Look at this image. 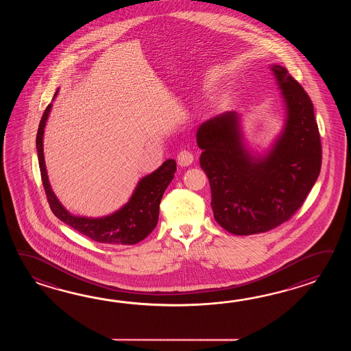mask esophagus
I'll return each instance as SVG.
<instances>
[{"instance_id":"1","label":"esophagus","mask_w":351,"mask_h":351,"mask_svg":"<svg viewBox=\"0 0 351 351\" xmlns=\"http://www.w3.org/2000/svg\"><path fill=\"white\" fill-rule=\"evenodd\" d=\"M177 162L179 165L182 167H186V165H192L193 162V154L189 150H180L177 156Z\"/></svg>"}]
</instances>
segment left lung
<instances>
[{
	"label": "left lung",
	"instance_id": "obj_1",
	"mask_svg": "<svg viewBox=\"0 0 351 351\" xmlns=\"http://www.w3.org/2000/svg\"><path fill=\"white\" fill-rule=\"evenodd\" d=\"M271 70L287 118L269 156L254 158L245 148L236 112L207 120L197 130L215 219L237 236L263 233L289 221L320 174L322 150L313 101L287 69L272 65Z\"/></svg>",
	"mask_w": 351,
	"mask_h": 351
}]
</instances>
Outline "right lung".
<instances>
[{
    "mask_svg": "<svg viewBox=\"0 0 351 351\" xmlns=\"http://www.w3.org/2000/svg\"><path fill=\"white\" fill-rule=\"evenodd\" d=\"M50 109L51 104L47 105L43 118L40 120L36 135V148L46 198L53 215L60 221L74 228L75 231L80 232L84 236L100 243L135 245L149 236V233H152L158 223L160 199L177 171L176 160H165L156 172L141 179L127 204L110 216L103 218L73 216L61 206L59 199L53 194L46 173L43 136Z\"/></svg>",
    "mask_w": 351,
    "mask_h": 351,
    "instance_id": "1",
    "label": "right lung"
}]
</instances>
